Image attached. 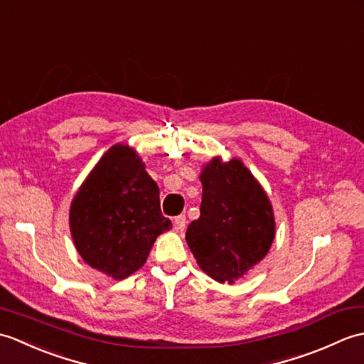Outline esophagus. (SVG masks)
I'll return each instance as SVG.
<instances>
[{"mask_svg":"<svg viewBox=\"0 0 364 364\" xmlns=\"http://www.w3.org/2000/svg\"><path fill=\"white\" fill-rule=\"evenodd\" d=\"M186 223H188L186 215H176V218L173 219V227L178 233H183V231L186 230Z\"/></svg>","mask_w":364,"mask_h":364,"instance_id":"34e87169","label":"esophagus"}]
</instances>
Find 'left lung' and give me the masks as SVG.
Returning a JSON list of instances; mask_svg holds the SVG:
<instances>
[{
    "mask_svg": "<svg viewBox=\"0 0 364 364\" xmlns=\"http://www.w3.org/2000/svg\"><path fill=\"white\" fill-rule=\"evenodd\" d=\"M200 218L189 223L186 241L205 274L235 283L266 257L275 237L270 200L241 159L219 156L203 166Z\"/></svg>",
    "mask_w": 364,
    "mask_h": 364,
    "instance_id": "1",
    "label": "left lung"
}]
</instances>
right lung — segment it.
Instances as JSON below:
<instances>
[{
  "label": "right lung",
  "instance_id": "1",
  "mask_svg": "<svg viewBox=\"0 0 364 364\" xmlns=\"http://www.w3.org/2000/svg\"><path fill=\"white\" fill-rule=\"evenodd\" d=\"M70 233L81 258L114 280L141 269L156 237L172 228L159 188L134 149L115 144L81 184L70 206Z\"/></svg>",
  "mask_w": 364,
  "mask_h": 364
}]
</instances>
